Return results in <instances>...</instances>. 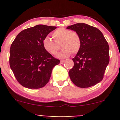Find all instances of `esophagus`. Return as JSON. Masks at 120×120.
Masks as SVG:
<instances>
[{
  "label": "esophagus",
  "instance_id": "obj_1",
  "mask_svg": "<svg viewBox=\"0 0 120 120\" xmlns=\"http://www.w3.org/2000/svg\"><path fill=\"white\" fill-rule=\"evenodd\" d=\"M63 63H64V60H60V64H63Z\"/></svg>",
  "mask_w": 120,
  "mask_h": 120
}]
</instances>
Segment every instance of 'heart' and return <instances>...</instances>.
Returning a JSON list of instances; mask_svg holds the SVG:
<instances>
[{
	"mask_svg": "<svg viewBox=\"0 0 120 120\" xmlns=\"http://www.w3.org/2000/svg\"><path fill=\"white\" fill-rule=\"evenodd\" d=\"M52 37L55 42L49 37H45L42 41V45L47 52L55 55L59 49L58 44H61V47L63 49L57 55L59 58L68 57L71 52L74 54L78 53L81 47V37L76 32L60 28L52 33Z\"/></svg>",
	"mask_w": 120,
	"mask_h": 120,
	"instance_id": "obj_1",
	"label": "heart"
}]
</instances>
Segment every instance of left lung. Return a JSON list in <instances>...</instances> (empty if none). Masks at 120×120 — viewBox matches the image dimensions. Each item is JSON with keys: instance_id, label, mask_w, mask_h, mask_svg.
Wrapping results in <instances>:
<instances>
[{"instance_id": "left-lung-1", "label": "left lung", "mask_w": 120, "mask_h": 120, "mask_svg": "<svg viewBox=\"0 0 120 120\" xmlns=\"http://www.w3.org/2000/svg\"><path fill=\"white\" fill-rule=\"evenodd\" d=\"M67 29L79 34L81 47L74 58V65L69 71L70 79L76 86L87 88L102 80L109 62V46L102 33L96 27L80 23Z\"/></svg>"}]
</instances>
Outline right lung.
I'll return each mask as SVG.
<instances>
[{"label": "right lung", "instance_id": "1", "mask_svg": "<svg viewBox=\"0 0 120 120\" xmlns=\"http://www.w3.org/2000/svg\"><path fill=\"white\" fill-rule=\"evenodd\" d=\"M57 27L39 24L21 31L11 44L10 66L17 81L24 87L45 86L60 60L44 49L42 41Z\"/></svg>", "mask_w": 120, "mask_h": 120}]
</instances>
